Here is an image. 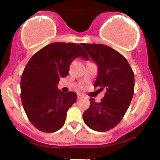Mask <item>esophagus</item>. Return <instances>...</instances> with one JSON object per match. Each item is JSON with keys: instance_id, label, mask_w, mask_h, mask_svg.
I'll list each match as a JSON object with an SVG mask.
<instances>
[{"instance_id": "34e87169", "label": "esophagus", "mask_w": 160, "mask_h": 160, "mask_svg": "<svg viewBox=\"0 0 160 160\" xmlns=\"http://www.w3.org/2000/svg\"><path fill=\"white\" fill-rule=\"evenodd\" d=\"M83 98V95H81V94H78V99H80V98Z\"/></svg>"}]
</instances>
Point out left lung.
<instances>
[{
    "label": "left lung",
    "mask_w": 160,
    "mask_h": 160,
    "mask_svg": "<svg viewBox=\"0 0 160 160\" xmlns=\"http://www.w3.org/2000/svg\"><path fill=\"white\" fill-rule=\"evenodd\" d=\"M98 65L94 86L106 89L104 97L97 103L89 99L90 105L82 114L86 126L97 132L109 131L123 118L134 94V72L123 56L104 44L81 43Z\"/></svg>",
    "instance_id": "8db88e82"
}]
</instances>
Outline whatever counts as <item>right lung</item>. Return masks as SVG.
Segmentation results:
<instances>
[{"mask_svg": "<svg viewBox=\"0 0 160 160\" xmlns=\"http://www.w3.org/2000/svg\"><path fill=\"white\" fill-rule=\"evenodd\" d=\"M89 56L75 43H52L30 58L21 78V99L29 121L43 132H54L65 124L67 111L77 101L74 92H62L57 84L69 74L73 60Z\"/></svg>", "mask_w": 160, "mask_h": 160, "instance_id": "1", "label": "right lung"}]
</instances>
